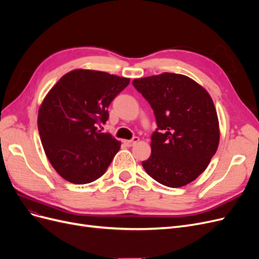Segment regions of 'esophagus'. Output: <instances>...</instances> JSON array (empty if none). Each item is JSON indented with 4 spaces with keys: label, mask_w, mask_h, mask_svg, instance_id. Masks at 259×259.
<instances>
[{
    "label": "esophagus",
    "mask_w": 259,
    "mask_h": 259,
    "mask_svg": "<svg viewBox=\"0 0 259 259\" xmlns=\"http://www.w3.org/2000/svg\"><path fill=\"white\" fill-rule=\"evenodd\" d=\"M139 140H140V139H139L138 137H135V138H133L132 140H123V144L130 147V146H133V145H135L136 143H138Z\"/></svg>",
    "instance_id": "esophagus-1"
}]
</instances>
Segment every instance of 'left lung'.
Instances as JSON below:
<instances>
[{
  "label": "left lung",
  "instance_id": "left-lung-1",
  "mask_svg": "<svg viewBox=\"0 0 259 259\" xmlns=\"http://www.w3.org/2000/svg\"><path fill=\"white\" fill-rule=\"evenodd\" d=\"M133 86L151 104L157 123L152 154L142 162L149 177L168 187L195 181L220 143V126L207 91L182 74L137 78Z\"/></svg>",
  "mask_w": 259,
  "mask_h": 259
}]
</instances>
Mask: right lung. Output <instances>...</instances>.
Wrapping results in <instances>:
<instances>
[{
	"label": "right lung",
	"instance_id": "1",
	"mask_svg": "<svg viewBox=\"0 0 259 259\" xmlns=\"http://www.w3.org/2000/svg\"><path fill=\"white\" fill-rule=\"evenodd\" d=\"M129 78L106 72L74 70L57 81L39 106L37 127L49 162L73 184L101 178L120 148L110 133L98 130L107 107Z\"/></svg>",
	"mask_w": 259,
	"mask_h": 259
}]
</instances>
